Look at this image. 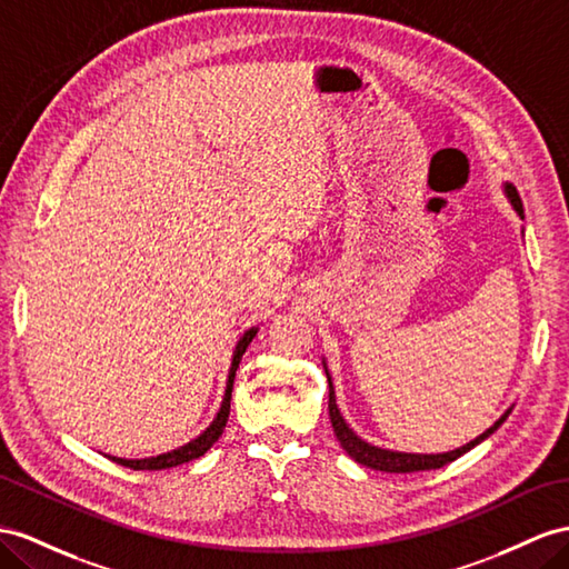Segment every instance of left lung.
Instances as JSON below:
<instances>
[{"label":"left lung","mask_w":569,"mask_h":569,"mask_svg":"<svg viewBox=\"0 0 569 569\" xmlns=\"http://www.w3.org/2000/svg\"><path fill=\"white\" fill-rule=\"evenodd\" d=\"M505 194L507 199L512 201L515 211L523 218V207H521V199L517 194V189L512 184H505ZM327 370V366H325ZM327 380H329V418H331V426H333V435H337V440L341 442V447L351 455L358 463L368 466V469L375 471H387V473H413V471H430V469H442L449 461L459 459L466 451L473 449L476 445H480L490 437L495 430H498L509 411H505L500 416V420H495V426H490L483 435H478L476 440H471L469 445H463L459 449H451V451H442V455H409V451H391V449H382V447H375L366 440H360V437L348 428V423L343 420L339 406H337V395H333V385H331V377L327 370Z\"/></svg>","instance_id":"1"}]
</instances>
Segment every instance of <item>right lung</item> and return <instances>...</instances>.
Masks as SVG:
<instances>
[{
	"mask_svg": "<svg viewBox=\"0 0 569 569\" xmlns=\"http://www.w3.org/2000/svg\"><path fill=\"white\" fill-rule=\"evenodd\" d=\"M257 337V327L247 329L242 333V339L238 341L236 351H232V362H230V372H228V382H226V397L221 403V411L216 413L213 423L203 430L199 437H194L192 442H187L184 447H178L168 451V455H158V457H149V459H120V457H108L112 461H118L120 466H127V469H134V471H160V469H172V466H180L187 463L192 459H199L207 455L211 449V445L218 440V437L223 435V428L228 423V413H230V395H232V382H236V372L240 368V360L242 353L247 351V346L252 343V339Z\"/></svg>",
	"mask_w": 569,
	"mask_h": 569,
	"instance_id": "1",
	"label": "right lung"
}]
</instances>
